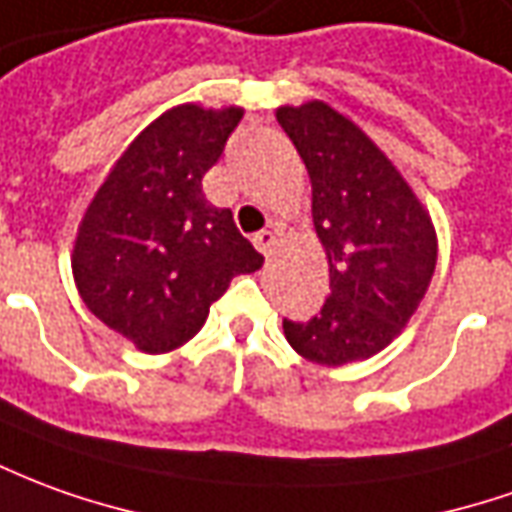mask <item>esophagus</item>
Instances as JSON below:
<instances>
[{
  "instance_id": "obj_1",
  "label": "esophagus",
  "mask_w": 512,
  "mask_h": 512,
  "mask_svg": "<svg viewBox=\"0 0 512 512\" xmlns=\"http://www.w3.org/2000/svg\"><path fill=\"white\" fill-rule=\"evenodd\" d=\"M253 245L262 250L264 256H270V253H273V248H276V231H267V228H264V231H259V234L253 236Z\"/></svg>"
}]
</instances>
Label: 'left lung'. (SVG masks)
Instances as JSON below:
<instances>
[{"mask_svg": "<svg viewBox=\"0 0 512 512\" xmlns=\"http://www.w3.org/2000/svg\"><path fill=\"white\" fill-rule=\"evenodd\" d=\"M312 181V220L329 259V298L287 320V343L317 365H348L401 334L438 262V239L407 181L368 136L326 102L278 108Z\"/></svg>", "mask_w": 512, "mask_h": 512, "instance_id": "8db88e82", "label": "left lung"}]
</instances>
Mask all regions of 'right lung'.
Instances as JSON below:
<instances>
[{"label":"right lung","instance_id":"obj_1","mask_svg":"<svg viewBox=\"0 0 512 512\" xmlns=\"http://www.w3.org/2000/svg\"><path fill=\"white\" fill-rule=\"evenodd\" d=\"M242 108L178 105L144 128L88 206L74 242L80 298L108 329L164 354L203 329L231 278L264 256L211 206L203 175L225 150Z\"/></svg>","mask_w":512,"mask_h":512}]
</instances>
